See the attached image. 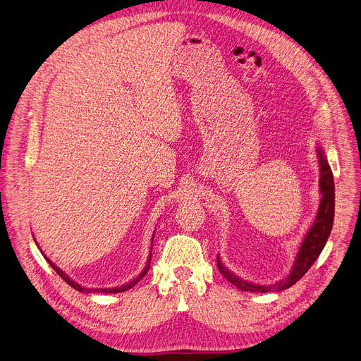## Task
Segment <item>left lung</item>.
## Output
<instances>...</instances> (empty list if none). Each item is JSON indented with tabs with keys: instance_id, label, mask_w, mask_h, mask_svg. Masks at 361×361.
<instances>
[{
	"instance_id": "obj_1",
	"label": "left lung",
	"mask_w": 361,
	"mask_h": 361,
	"mask_svg": "<svg viewBox=\"0 0 361 361\" xmlns=\"http://www.w3.org/2000/svg\"><path fill=\"white\" fill-rule=\"evenodd\" d=\"M316 152H317V158H319V171H320L319 185H320L322 199H320L316 219L313 221L306 237L301 241V245L297 252L295 260L293 263V268H291L288 276H286L283 279H279L278 282L269 283V286H260V283L244 281L240 276H237L235 274H233L231 271L226 269V267L221 262V257L218 255L216 263H218L219 272L224 275V278L226 281L234 283L238 290L252 291V293H271V291L287 290L291 286H294L298 279H301V276L305 275L310 269L312 264L316 262L320 252L324 250L325 244L329 238V234L332 231V225H334L335 184H334L332 171H331V166L325 157L324 149L317 146Z\"/></svg>"
}]
</instances>
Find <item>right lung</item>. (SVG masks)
<instances>
[{"label":"right lung","mask_w":361,"mask_h":361,"mask_svg":"<svg viewBox=\"0 0 361 361\" xmlns=\"http://www.w3.org/2000/svg\"><path fill=\"white\" fill-rule=\"evenodd\" d=\"M155 235V234H154ZM152 241H154V240H152ZM37 244V243H36ZM37 247H39V245H37ZM42 252V250H41ZM44 255V253H42ZM44 257L47 259V262L51 264V267L54 268V271L56 272V274H59L67 283H68V286L70 287H73L74 290H78V291H80V293H105V294H109V293H114V294H116V293H123V291H126V290H128V288H131V287H135L136 286V283L147 274V271H149V267H150V259H152V250H150V253H149V259H147V263H146V267H145V269L140 272V275L137 276V278H135V279H131L130 282H127V283H124V286H121V287H116V288H86V287H82V286H79V283L78 282H74L73 279H70L59 267H56V264H54L45 255H44Z\"/></svg>","instance_id":"obj_1"}]
</instances>
